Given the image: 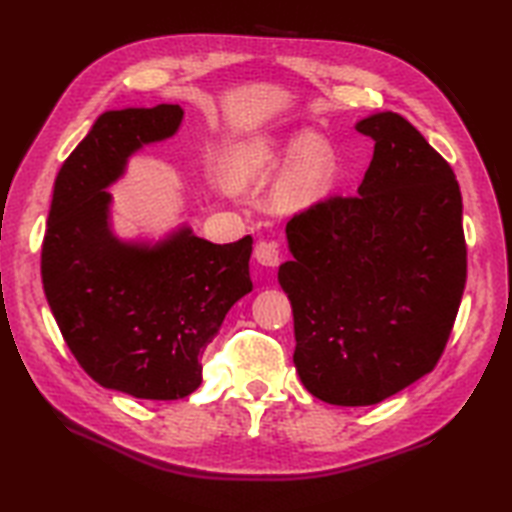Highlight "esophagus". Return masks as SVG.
Masks as SVG:
<instances>
[{"label":"esophagus","mask_w":512,"mask_h":512,"mask_svg":"<svg viewBox=\"0 0 512 512\" xmlns=\"http://www.w3.org/2000/svg\"><path fill=\"white\" fill-rule=\"evenodd\" d=\"M253 255L262 266H277L279 264V246L275 242H266V239H262V242H257Z\"/></svg>","instance_id":"esophagus-1"}]
</instances>
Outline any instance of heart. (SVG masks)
Returning <instances> with one entry per match:
<instances>
[{"mask_svg": "<svg viewBox=\"0 0 512 512\" xmlns=\"http://www.w3.org/2000/svg\"><path fill=\"white\" fill-rule=\"evenodd\" d=\"M289 167L277 184V206L301 211L330 193L339 173V156L317 134H262L237 140L222 160V178L231 189H248Z\"/></svg>", "mask_w": 512, "mask_h": 512, "instance_id": "1", "label": "heart"}]
</instances>
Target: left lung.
Segmentation results:
<instances>
[{"instance_id":"left-lung-1","label":"left lung","mask_w":512,"mask_h":512,"mask_svg":"<svg viewBox=\"0 0 512 512\" xmlns=\"http://www.w3.org/2000/svg\"><path fill=\"white\" fill-rule=\"evenodd\" d=\"M374 140L358 195H334L286 226L279 284L295 317L303 387L341 407L376 405L436 367L466 284L455 173L407 118L356 123Z\"/></svg>"}]
</instances>
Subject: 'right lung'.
I'll return each instance as SVG.
<instances>
[{
  "mask_svg": "<svg viewBox=\"0 0 512 512\" xmlns=\"http://www.w3.org/2000/svg\"><path fill=\"white\" fill-rule=\"evenodd\" d=\"M180 105L105 112L54 180L41 248L48 306L96 383L145 400H178L202 383V352L253 290L250 235L211 244L184 224L156 244L125 242L107 191L129 156L178 132Z\"/></svg>",
  "mask_w": 512,
  "mask_h": 512,
  "instance_id": "obj_1",
  "label": "right lung"
}]
</instances>
